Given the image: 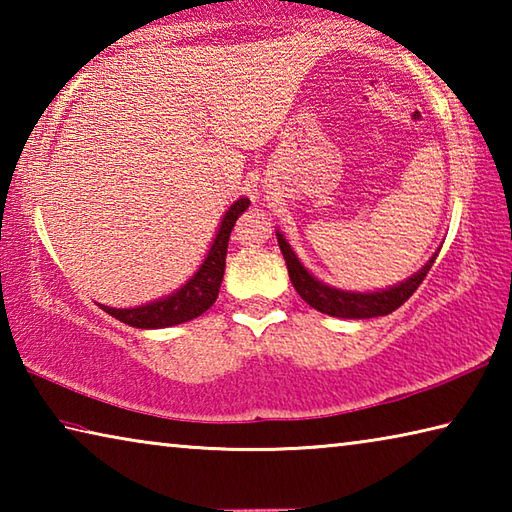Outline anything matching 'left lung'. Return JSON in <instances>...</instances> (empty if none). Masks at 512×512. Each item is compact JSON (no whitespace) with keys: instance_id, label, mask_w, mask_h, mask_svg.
<instances>
[{"instance_id":"8db88e82","label":"left lung","mask_w":512,"mask_h":512,"mask_svg":"<svg viewBox=\"0 0 512 512\" xmlns=\"http://www.w3.org/2000/svg\"><path fill=\"white\" fill-rule=\"evenodd\" d=\"M277 244L284 255V262L289 268V277L296 287L298 296L307 302L309 307L323 311L327 316L336 318H375V316H388L393 314L397 307H402L406 300H409L415 289L420 287L424 277H427L431 264L436 262V255H433L427 264L422 266V271L415 273L409 280L397 284V287L388 291H377V293H348L327 287V284L318 282L316 277H311L305 266L298 262V257L293 255L291 246L284 241L282 235H277Z\"/></svg>"}]
</instances>
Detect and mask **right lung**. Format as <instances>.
Listing matches in <instances>:
<instances>
[{
    "label": "right lung",
    "instance_id": "obj_1",
    "mask_svg": "<svg viewBox=\"0 0 512 512\" xmlns=\"http://www.w3.org/2000/svg\"><path fill=\"white\" fill-rule=\"evenodd\" d=\"M248 205H250L248 198H239V201L225 212L219 235H216L203 266L198 268V273L185 284L183 289L171 293L169 298L155 300L151 305L135 307V309H115L106 305H99V307L112 318L121 320V323L140 327V329L171 327V325L187 323V320L201 316L203 311L210 309L216 302V298H219L230 232L235 228V221L239 216L248 210Z\"/></svg>",
    "mask_w": 512,
    "mask_h": 512
}]
</instances>
